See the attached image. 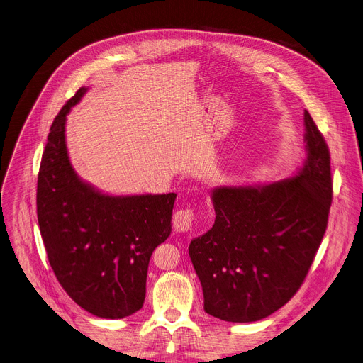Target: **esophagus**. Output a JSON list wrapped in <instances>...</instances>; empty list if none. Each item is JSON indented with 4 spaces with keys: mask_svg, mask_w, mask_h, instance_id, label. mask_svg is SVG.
Segmentation results:
<instances>
[{
    "mask_svg": "<svg viewBox=\"0 0 363 363\" xmlns=\"http://www.w3.org/2000/svg\"><path fill=\"white\" fill-rule=\"evenodd\" d=\"M194 210L192 208H182L178 210L174 216V227L178 232H188L192 227V221H194Z\"/></svg>",
    "mask_w": 363,
    "mask_h": 363,
    "instance_id": "1",
    "label": "esophagus"
}]
</instances>
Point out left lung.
<instances>
[{
    "instance_id": "obj_1",
    "label": "left lung",
    "mask_w": 363,
    "mask_h": 363,
    "mask_svg": "<svg viewBox=\"0 0 363 363\" xmlns=\"http://www.w3.org/2000/svg\"><path fill=\"white\" fill-rule=\"evenodd\" d=\"M307 159L289 179L213 191L214 225L189 245L204 310L232 323L265 318L303 285L333 199L330 150L304 111Z\"/></svg>"
}]
</instances>
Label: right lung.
Segmentation results:
<instances>
[{
	"instance_id": "add662e5",
	"label": "right lung",
	"mask_w": 363,
	"mask_h": 363,
	"mask_svg": "<svg viewBox=\"0 0 363 363\" xmlns=\"http://www.w3.org/2000/svg\"><path fill=\"white\" fill-rule=\"evenodd\" d=\"M85 92L79 88L50 125L38 177V220L62 288L88 313L116 320L143 307L149 260L171 235L177 194L113 196L78 178L65 123Z\"/></svg>"
}]
</instances>
